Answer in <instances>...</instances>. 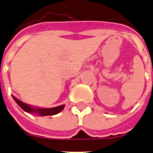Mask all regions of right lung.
I'll use <instances>...</instances> for the list:
<instances>
[{
  "label": "right lung",
  "instance_id": "obj_1",
  "mask_svg": "<svg viewBox=\"0 0 153 153\" xmlns=\"http://www.w3.org/2000/svg\"><path fill=\"white\" fill-rule=\"evenodd\" d=\"M13 97V98L15 100L16 103L19 106L21 107L22 109L28 113H31V114H37L41 116H46V115H56L59 112H60L65 107V105H61V106H56V107H52V108H39V107H33V106H29L26 103L23 102L21 101L18 100L15 97Z\"/></svg>",
  "mask_w": 153,
  "mask_h": 153
}]
</instances>
